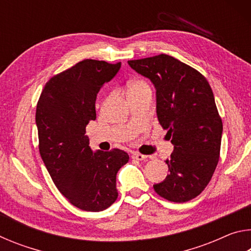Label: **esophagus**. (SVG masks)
<instances>
[{"mask_svg": "<svg viewBox=\"0 0 251 251\" xmlns=\"http://www.w3.org/2000/svg\"><path fill=\"white\" fill-rule=\"evenodd\" d=\"M131 158L136 159V160H144V159L147 158V156L141 154V152H134L133 156H131Z\"/></svg>", "mask_w": 251, "mask_h": 251, "instance_id": "obj_1", "label": "esophagus"}]
</instances>
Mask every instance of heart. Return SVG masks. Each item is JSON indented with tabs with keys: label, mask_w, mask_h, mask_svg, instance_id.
<instances>
[{
	"label": "heart",
	"mask_w": 251,
	"mask_h": 251,
	"mask_svg": "<svg viewBox=\"0 0 251 251\" xmlns=\"http://www.w3.org/2000/svg\"><path fill=\"white\" fill-rule=\"evenodd\" d=\"M144 90H151L150 85L144 79H135L129 84V93L137 92V91H144Z\"/></svg>",
	"instance_id": "heart-1"
}]
</instances>
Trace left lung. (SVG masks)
<instances>
[{"label":"left lung","instance_id":"left-lung-1","mask_svg":"<svg viewBox=\"0 0 251 251\" xmlns=\"http://www.w3.org/2000/svg\"><path fill=\"white\" fill-rule=\"evenodd\" d=\"M128 64L155 85L157 117L174 145L166 160L169 174L154 185L155 192L169 201H192L209 184L220 155L223 122L210 85L197 70L166 54Z\"/></svg>","mask_w":251,"mask_h":251}]
</instances>
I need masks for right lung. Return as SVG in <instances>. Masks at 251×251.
<instances>
[{"label":"right lung","mask_w":251,"mask_h":251,"mask_svg":"<svg viewBox=\"0 0 251 251\" xmlns=\"http://www.w3.org/2000/svg\"><path fill=\"white\" fill-rule=\"evenodd\" d=\"M120 69L121 62L84 59L50 77L37 101L42 159L63 196L85 211H101L115 202L117 172L129 159L118 148L93 152L85 135L96 120L97 93Z\"/></svg>","instance_id":"right-lung-1"}]
</instances>
